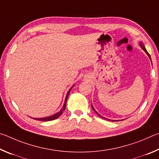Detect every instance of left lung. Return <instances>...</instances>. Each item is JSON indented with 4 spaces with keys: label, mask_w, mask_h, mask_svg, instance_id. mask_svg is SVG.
<instances>
[{
    "label": "left lung",
    "mask_w": 159,
    "mask_h": 159,
    "mask_svg": "<svg viewBox=\"0 0 159 159\" xmlns=\"http://www.w3.org/2000/svg\"><path fill=\"white\" fill-rule=\"evenodd\" d=\"M139 46H140L142 48V49H143L144 50V52H146L147 53V55H148V56H149V57L150 58V60H151V61H152V59H151V57H150V55H149V52H147V50H146V48H145V47H144V44L143 43H142V42H140V43H139ZM92 108H93V111H95V113H96V114H98V116H100V117H102V118H104V119H107V120H109V119H107V118H104L103 116H102L101 115H99V114H98V112H97L96 111H95V109H94V107L92 106ZM111 121H114V120H111Z\"/></svg>",
    "instance_id": "8db88e82"
}]
</instances>
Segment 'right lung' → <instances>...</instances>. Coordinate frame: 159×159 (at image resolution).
I'll use <instances>...</instances> for the list:
<instances>
[{
  "label": "right lung",
  "instance_id": "right-lung-1",
  "mask_svg": "<svg viewBox=\"0 0 159 159\" xmlns=\"http://www.w3.org/2000/svg\"><path fill=\"white\" fill-rule=\"evenodd\" d=\"M73 87V86H72ZM71 87V88H72ZM71 88H70L69 90L68 91V93L66 94V98H65V101H64V104L63 105V107L61 109L60 111H59L57 113H56L55 114H54L52 116H48V117H45V118H34V119L35 120H41V121H50V120H55V119H57V118H59L60 116L63 114V112L64 110H65L66 108V100H67V98H68V96L69 95V93L70 91L71 90Z\"/></svg>",
  "mask_w": 159,
  "mask_h": 159
}]
</instances>
